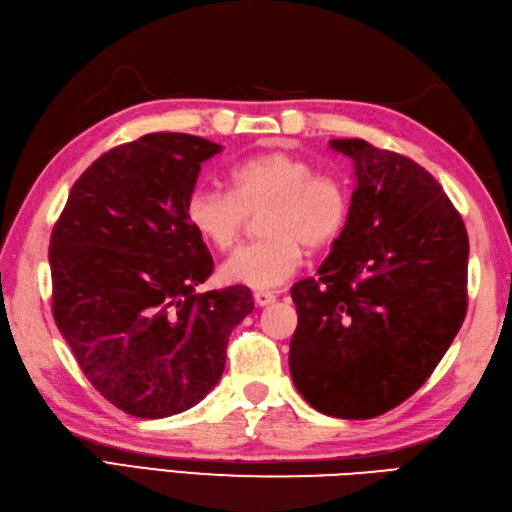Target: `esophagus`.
I'll return each mask as SVG.
<instances>
[{
  "mask_svg": "<svg viewBox=\"0 0 512 512\" xmlns=\"http://www.w3.org/2000/svg\"><path fill=\"white\" fill-rule=\"evenodd\" d=\"M253 297H255V304L262 306V308H264V306H270V304H273L275 299H277L275 293H268V290H255Z\"/></svg>",
  "mask_w": 512,
  "mask_h": 512,
  "instance_id": "esophagus-1",
  "label": "esophagus"
}]
</instances>
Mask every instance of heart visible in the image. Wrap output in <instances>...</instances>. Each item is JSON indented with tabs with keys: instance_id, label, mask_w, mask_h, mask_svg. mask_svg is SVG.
<instances>
[{
	"instance_id": "b5f03b06",
	"label": "heart",
	"mask_w": 512,
	"mask_h": 512,
	"mask_svg": "<svg viewBox=\"0 0 512 512\" xmlns=\"http://www.w3.org/2000/svg\"><path fill=\"white\" fill-rule=\"evenodd\" d=\"M230 190L197 186L188 195L190 228L217 250L237 244L250 215L264 239L242 246L222 266V279L248 288H275L302 264V246L319 253L342 237L350 215L344 182L304 157L268 150L250 155L228 173Z\"/></svg>"
}]
</instances>
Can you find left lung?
<instances>
[{
	"mask_svg": "<svg viewBox=\"0 0 512 512\" xmlns=\"http://www.w3.org/2000/svg\"><path fill=\"white\" fill-rule=\"evenodd\" d=\"M353 159L357 186L342 237L290 288L297 328L290 375L315 410L384 415L442 362L468 306L462 217L413 159L364 139H330Z\"/></svg>",
	"mask_w": 512,
	"mask_h": 512,
	"instance_id": "left-lung-1",
	"label": "left lung"
}]
</instances>
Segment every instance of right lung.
Here are the masks:
<instances>
[{"mask_svg":"<svg viewBox=\"0 0 512 512\" xmlns=\"http://www.w3.org/2000/svg\"><path fill=\"white\" fill-rule=\"evenodd\" d=\"M217 153L184 133L110 148L70 188L50 235L59 333L88 382L133 417L202 402L224 373L230 333L255 308L246 286L195 290L213 257L186 202Z\"/></svg>","mask_w":512,"mask_h":512,"instance_id":"1","label":"right lung"}]
</instances>
